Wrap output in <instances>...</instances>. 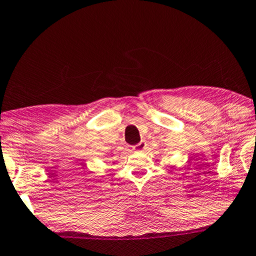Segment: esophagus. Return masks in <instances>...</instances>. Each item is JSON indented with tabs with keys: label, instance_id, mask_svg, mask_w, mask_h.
Masks as SVG:
<instances>
[{
	"label": "esophagus",
	"instance_id": "obj_1",
	"mask_svg": "<svg viewBox=\"0 0 256 256\" xmlns=\"http://www.w3.org/2000/svg\"><path fill=\"white\" fill-rule=\"evenodd\" d=\"M145 148H146V143H145L144 140H142V142H140L138 144H137V145H135V146H134V150L142 152V151H144V150H145Z\"/></svg>",
	"mask_w": 256,
	"mask_h": 256
}]
</instances>
